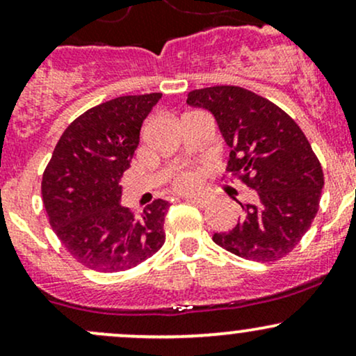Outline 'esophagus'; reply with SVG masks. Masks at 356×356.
Listing matches in <instances>:
<instances>
[{
  "label": "esophagus",
  "instance_id": "1",
  "mask_svg": "<svg viewBox=\"0 0 356 356\" xmlns=\"http://www.w3.org/2000/svg\"><path fill=\"white\" fill-rule=\"evenodd\" d=\"M186 201L191 202V204H195V206H199V207H207V206H209L211 199L209 197H202V195H187Z\"/></svg>",
  "mask_w": 356,
  "mask_h": 356
}]
</instances>
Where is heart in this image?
Masks as SVG:
<instances>
[{"label":"heart","mask_w":356,"mask_h":356,"mask_svg":"<svg viewBox=\"0 0 356 356\" xmlns=\"http://www.w3.org/2000/svg\"><path fill=\"white\" fill-rule=\"evenodd\" d=\"M197 184L199 174L194 172V170H184V172H179L174 177V186L179 191H191L194 187H197Z\"/></svg>","instance_id":"1"}]
</instances>
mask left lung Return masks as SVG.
<instances>
[{
    "label": "left lung",
    "mask_w": 356,
    "mask_h": 356,
    "mask_svg": "<svg viewBox=\"0 0 356 356\" xmlns=\"http://www.w3.org/2000/svg\"><path fill=\"white\" fill-rule=\"evenodd\" d=\"M192 107L209 110L231 149L227 172L256 192L244 216L212 241L232 254L271 263L293 251L312 226L325 179L303 130L284 110L234 85L192 90Z\"/></svg>",
    "instance_id": "left-lung-1"
}]
</instances>
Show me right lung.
Returning <instances> with one entry per match:
<instances>
[{"label":"right lung","mask_w":356,"mask_h":356,"mask_svg":"<svg viewBox=\"0 0 356 356\" xmlns=\"http://www.w3.org/2000/svg\"><path fill=\"white\" fill-rule=\"evenodd\" d=\"M162 93L125 95L87 110L60 137L43 172L50 226L79 263L100 273L144 263L165 241L169 202L155 199L136 216L120 204L122 175L140 127Z\"/></svg>","instance_id":"add662e5"}]
</instances>
